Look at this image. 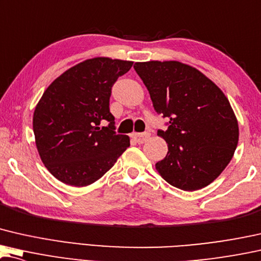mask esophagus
I'll return each mask as SVG.
<instances>
[{
  "instance_id": "obj_1",
  "label": "esophagus",
  "mask_w": 261,
  "mask_h": 261,
  "mask_svg": "<svg viewBox=\"0 0 261 261\" xmlns=\"http://www.w3.org/2000/svg\"><path fill=\"white\" fill-rule=\"evenodd\" d=\"M132 138H133L138 143H143L149 139V133L148 132H146V133H134L132 135Z\"/></svg>"
}]
</instances>
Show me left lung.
Segmentation results:
<instances>
[{
  "label": "left lung",
  "mask_w": 261,
  "mask_h": 261,
  "mask_svg": "<svg viewBox=\"0 0 261 261\" xmlns=\"http://www.w3.org/2000/svg\"><path fill=\"white\" fill-rule=\"evenodd\" d=\"M153 107L168 128L158 135L168 145L155 168L169 185L196 191L217 179L229 164L239 127L220 88L195 68L177 61L137 62Z\"/></svg>",
  "instance_id": "obj_1"
}]
</instances>
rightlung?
<instances>
[{
  "instance_id": "obj_1",
  "label": "right lung",
  "mask_w": 261,
  "mask_h": 261,
  "mask_svg": "<svg viewBox=\"0 0 261 261\" xmlns=\"http://www.w3.org/2000/svg\"><path fill=\"white\" fill-rule=\"evenodd\" d=\"M132 66V61L109 58L86 60L43 93L33 129L41 160L61 182L75 187L95 182L129 147L127 135L116 134L109 99L118 77Z\"/></svg>"
}]
</instances>
